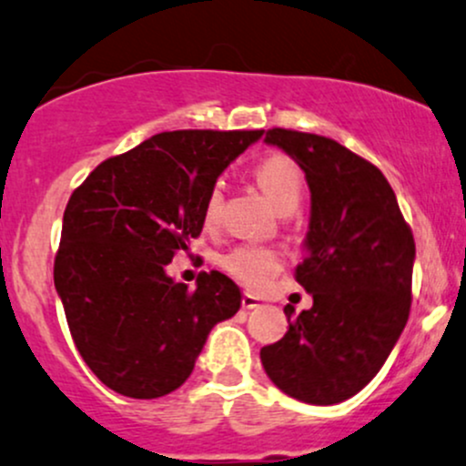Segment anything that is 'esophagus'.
I'll return each mask as SVG.
<instances>
[{"mask_svg":"<svg viewBox=\"0 0 466 466\" xmlns=\"http://www.w3.org/2000/svg\"><path fill=\"white\" fill-rule=\"evenodd\" d=\"M258 306H259L258 297H253V295H248V292H244V295H242V308H244V310H253V308H258Z\"/></svg>","mask_w":466,"mask_h":466,"instance_id":"obj_1","label":"esophagus"}]
</instances>
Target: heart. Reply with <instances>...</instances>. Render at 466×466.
I'll return each instance as SVG.
<instances>
[{"label":"heart","instance_id":"obj_1","mask_svg":"<svg viewBox=\"0 0 466 466\" xmlns=\"http://www.w3.org/2000/svg\"><path fill=\"white\" fill-rule=\"evenodd\" d=\"M253 174L259 189L281 213H290L299 205L303 193V171L289 154L277 151V154L266 156L255 167ZM219 208H222V191H219V187H213L207 193L205 208H202V222L207 227H213L218 222ZM219 266L239 284L248 286V289H261L279 270V255L270 248L242 244V247H235L228 253H224L219 258Z\"/></svg>","mask_w":466,"mask_h":466}]
</instances>
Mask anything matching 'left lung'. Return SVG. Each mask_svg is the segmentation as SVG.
<instances>
[{
	"mask_svg": "<svg viewBox=\"0 0 466 466\" xmlns=\"http://www.w3.org/2000/svg\"><path fill=\"white\" fill-rule=\"evenodd\" d=\"M266 143L297 160L312 196L306 255L295 279L312 308L259 352L281 391L310 405H334L383 368L411 308L416 244L388 177L326 136L273 127Z\"/></svg>",
	"mask_w": 466,
	"mask_h": 466,
	"instance_id": "obj_1",
	"label": "left lung"
}]
</instances>
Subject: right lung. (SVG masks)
I'll return each mask as SVG.
<instances>
[{
  "mask_svg": "<svg viewBox=\"0 0 466 466\" xmlns=\"http://www.w3.org/2000/svg\"><path fill=\"white\" fill-rule=\"evenodd\" d=\"M261 129H177L103 160L67 200L55 286L87 368L129 399L180 388L239 289L202 270L189 290L165 266L202 233L218 176Z\"/></svg>",
  "mask_w": 466,
  "mask_h": 466,
  "instance_id": "1",
  "label": "right lung"
}]
</instances>
